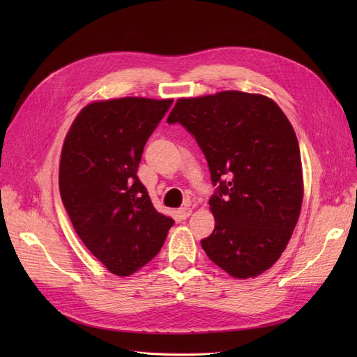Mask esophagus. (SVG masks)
Listing matches in <instances>:
<instances>
[{
    "label": "esophagus",
    "mask_w": 357,
    "mask_h": 357,
    "mask_svg": "<svg viewBox=\"0 0 357 357\" xmlns=\"http://www.w3.org/2000/svg\"><path fill=\"white\" fill-rule=\"evenodd\" d=\"M177 214H178L180 219H188L189 215L192 214V208L190 207H181V208L177 210Z\"/></svg>",
    "instance_id": "1"
}]
</instances>
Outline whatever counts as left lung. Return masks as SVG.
Returning <instances> with one entry per match:
<instances>
[{"label": "left lung", "mask_w": 357, "mask_h": 357, "mask_svg": "<svg viewBox=\"0 0 357 357\" xmlns=\"http://www.w3.org/2000/svg\"><path fill=\"white\" fill-rule=\"evenodd\" d=\"M167 122L195 137L219 185L204 252L234 278L262 274L287 247L304 198L294 126L274 100L240 91L180 98Z\"/></svg>", "instance_id": "obj_1"}]
</instances>
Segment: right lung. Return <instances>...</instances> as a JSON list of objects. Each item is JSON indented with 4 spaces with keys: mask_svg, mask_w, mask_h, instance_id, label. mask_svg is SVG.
<instances>
[{
    "mask_svg": "<svg viewBox=\"0 0 357 357\" xmlns=\"http://www.w3.org/2000/svg\"><path fill=\"white\" fill-rule=\"evenodd\" d=\"M171 104L143 96L92 101L63 139V207L83 244L119 277L152 261L174 223L153 207L137 177L147 139Z\"/></svg>",
    "mask_w": 357,
    "mask_h": 357,
    "instance_id": "add662e5",
    "label": "right lung"
}]
</instances>
